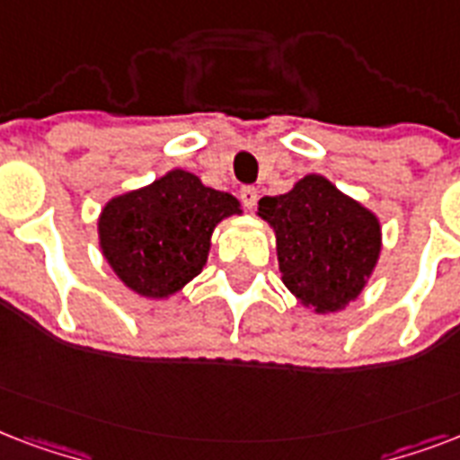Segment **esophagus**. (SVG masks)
<instances>
[{
  "label": "esophagus",
  "instance_id": "obj_1",
  "mask_svg": "<svg viewBox=\"0 0 460 460\" xmlns=\"http://www.w3.org/2000/svg\"><path fill=\"white\" fill-rule=\"evenodd\" d=\"M240 199H242V204H244V208H247V211H254L256 201H259V191H256L254 187H244V190L240 191Z\"/></svg>",
  "mask_w": 460,
  "mask_h": 460
}]
</instances>
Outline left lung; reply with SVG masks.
Listing matches in <instances>:
<instances>
[{
  "label": "left lung",
  "instance_id": "1",
  "mask_svg": "<svg viewBox=\"0 0 460 460\" xmlns=\"http://www.w3.org/2000/svg\"><path fill=\"white\" fill-rule=\"evenodd\" d=\"M256 216L276 234L280 280L314 314L341 312L367 288L382 254V223L323 174L263 197Z\"/></svg>",
  "mask_w": 460,
  "mask_h": 460
}]
</instances>
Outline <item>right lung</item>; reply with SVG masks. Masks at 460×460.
Wrapping results in <instances>:
<instances>
[{"instance_id":"1","label":"right lung","mask_w":460,"mask_h":460,"mask_svg":"<svg viewBox=\"0 0 460 460\" xmlns=\"http://www.w3.org/2000/svg\"><path fill=\"white\" fill-rule=\"evenodd\" d=\"M240 201L174 167L102 206L98 244L117 279L146 300H167L204 270L213 230Z\"/></svg>"}]
</instances>
